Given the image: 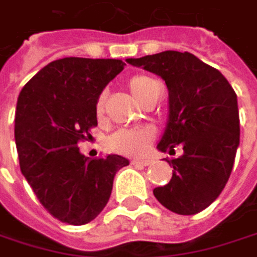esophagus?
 <instances>
[{"instance_id":"34e87169","label":"esophagus","mask_w":257,"mask_h":257,"mask_svg":"<svg viewBox=\"0 0 257 257\" xmlns=\"http://www.w3.org/2000/svg\"><path fill=\"white\" fill-rule=\"evenodd\" d=\"M131 164H132V165H143V167H149V165L152 164V161H149V159H132V161H131Z\"/></svg>"}]
</instances>
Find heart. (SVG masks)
<instances>
[{
	"label": "heart",
	"instance_id": "heart-1",
	"mask_svg": "<svg viewBox=\"0 0 257 257\" xmlns=\"http://www.w3.org/2000/svg\"><path fill=\"white\" fill-rule=\"evenodd\" d=\"M128 87L131 93L134 95V98L143 104V101L146 98H149L152 93H155L158 89H161V84L155 78L144 76V74H137L128 80ZM104 104H105V93H101L96 99V113L98 114H102ZM153 137H155V131L149 126L120 129L108 138V147L113 152H117L122 155H131V156L140 155L149 147Z\"/></svg>",
	"mask_w": 257,
	"mask_h": 257
}]
</instances>
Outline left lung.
<instances>
[{
    "label": "left lung",
    "instance_id": "left-lung-1",
    "mask_svg": "<svg viewBox=\"0 0 257 257\" xmlns=\"http://www.w3.org/2000/svg\"><path fill=\"white\" fill-rule=\"evenodd\" d=\"M126 62L165 80L168 120L158 150L183 155L168 184L153 189L156 199L177 214H196L220 195L231 176L239 146L236 93L223 74L189 52L167 50Z\"/></svg>",
    "mask_w": 257,
    "mask_h": 257
}]
</instances>
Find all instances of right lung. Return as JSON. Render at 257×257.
I'll return each mask as SVG.
<instances>
[{
    "label": "right lung",
    "mask_w": 257,
    "mask_h": 257,
    "mask_svg": "<svg viewBox=\"0 0 257 257\" xmlns=\"http://www.w3.org/2000/svg\"><path fill=\"white\" fill-rule=\"evenodd\" d=\"M126 64L120 59L64 58L50 62L19 93L15 140L21 171L41 205L58 220L86 225L107 205L119 155L89 159L78 143L98 125L96 99Z\"/></svg>",
    "instance_id": "add662e5"
}]
</instances>
